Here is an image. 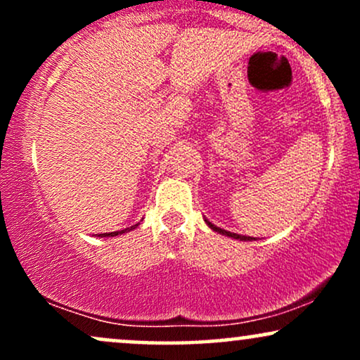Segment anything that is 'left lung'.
Instances as JSON below:
<instances>
[{
    "mask_svg": "<svg viewBox=\"0 0 360 360\" xmlns=\"http://www.w3.org/2000/svg\"><path fill=\"white\" fill-rule=\"evenodd\" d=\"M205 221H206V225L210 226V229L213 230V232H217V233H221V235H225V237H230V238H235V240H242V242H252V240H255L254 237H245V235H238V233H232V232H226V230H223V229H220V226H217V225H213L212 221L210 220H206L205 218Z\"/></svg>",
    "mask_w": 360,
    "mask_h": 360,
    "instance_id": "1",
    "label": "left lung"
}]
</instances>
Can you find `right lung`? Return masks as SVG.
Returning a JSON list of instances; mask_svg holds the SVG:
<instances>
[{
  "instance_id": "right-lung-1",
  "label": "right lung",
  "mask_w": 360,
  "mask_h": 360,
  "mask_svg": "<svg viewBox=\"0 0 360 360\" xmlns=\"http://www.w3.org/2000/svg\"><path fill=\"white\" fill-rule=\"evenodd\" d=\"M139 225H140V223H135V225L128 226V229H125V230H120V232H110V233H100V235H98V237H117V235L127 233V232H130V230L137 229V226H139Z\"/></svg>"
}]
</instances>
